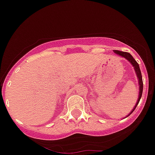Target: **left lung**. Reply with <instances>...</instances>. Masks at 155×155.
I'll use <instances>...</instances> for the list:
<instances>
[{"label":"left lung","instance_id":"left-lung-1","mask_svg":"<svg viewBox=\"0 0 155 155\" xmlns=\"http://www.w3.org/2000/svg\"><path fill=\"white\" fill-rule=\"evenodd\" d=\"M114 52H115L116 54L119 55L122 58H124L127 60L129 62L131 63V64L134 66V71H135L136 74H137V77L138 79V83H139V95H138V99H137V101L136 103V105L134 106V109H132L131 112L126 117H128L129 115H130L132 113L134 112V111L135 110V108L137 107V104H139L140 100L141 97H142V93H143V79H142V75H141V72H140V68L139 64L136 61L135 59L134 58V57L130 54V53H128V52H124V51H116V50H114Z\"/></svg>","mask_w":155,"mask_h":155}]
</instances>
